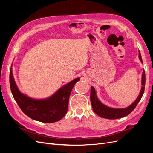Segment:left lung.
<instances>
[{"mask_svg":"<svg viewBox=\"0 0 153 153\" xmlns=\"http://www.w3.org/2000/svg\"><path fill=\"white\" fill-rule=\"evenodd\" d=\"M138 58H139L140 61L142 63V59L141 57V55L139 52L138 54ZM145 83H146V75H145V71L143 70L142 75V85L141 90L140 92V94L137 97L136 100L129 106L124 108H114L109 107V106H106L103 104L101 101L99 100L96 95V91L94 87H91V102L92 105V110L94 112L99 115L100 117L109 119H119L121 117H124L126 115H129L132 111L135 108L137 104L141 100L142 97L143 96V92L145 89Z\"/></svg>","mask_w":153,"mask_h":153,"instance_id":"8db88e82","label":"left lung"}]
</instances>
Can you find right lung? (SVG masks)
<instances>
[{
  "mask_svg": "<svg viewBox=\"0 0 153 153\" xmlns=\"http://www.w3.org/2000/svg\"><path fill=\"white\" fill-rule=\"evenodd\" d=\"M79 80L80 78H76L60 88L49 98L37 100L22 93L14 79L12 66L10 70V83L14 99L27 116L43 123L59 121L66 115L71 92L74 85Z\"/></svg>",
  "mask_w": 153,
  "mask_h": 153,
  "instance_id": "obj_1",
  "label": "right lung"
}]
</instances>
